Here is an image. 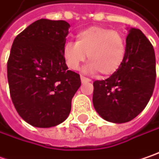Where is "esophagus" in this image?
Listing matches in <instances>:
<instances>
[{
  "instance_id": "esophagus-1",
  "label": "esophagus",
  "mask_w": 159,
  "mask_h": 159,
  "mask_svg": "<svg viewBox=\"0 0 159 159\" xmlns=\"http://www.w3.org/2000/svg\"><path fill=\"white\" fill-rule=\"evenodd\" d=\"M81 81H82V82H84V81H88V82H90V81H91V79L87 78V77L84 76V75H81Z\"/></svg>"
}]
</instances>
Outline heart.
Wrapping results in <instances>:
<instances>
[{
	"label": "heart",
	"mask_w": 159,
	"mask_h": 159,
	"mask_svg": "<svg viewBox=\"0 0 159 159\" xmlns=\"http://www.w3.org/2000/svg\"><path fill=\"white\" fill-rule=\"evenodd\" d=\"M87 71L102 75L114 74L121 66L125 54V42L118 32L101 26H90L76 35V43L67 42L63 48L66 65L76 70L86 59Z\"/></svg>",
	"instance_id": "1"
}]
</instances>
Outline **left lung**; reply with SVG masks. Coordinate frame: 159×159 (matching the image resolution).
<instances>
[{"label":"left lung","mask_w":159,"mask_h":159,"mask_svg":"<svg viewBox=\"0 0 159 159\" xmlns=\"http://www.w3.org/2000/svg\"><path fill=\"white\" fill-rule=\"evenodd\" d=\"M124 60L106 80L93 83L95 110L108 122L122 124L136 117L147 106L154 91V48L140 29L131 28Z\"/></svg>","instance_id":"1"}]
</instances>
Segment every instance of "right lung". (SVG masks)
<instances>
[{"label": "right lung", "mask_w": 159, "mask_h": 159, "mask_svg": "<svg viewBox=\"0 0 159 159\" xmlns=\"http://www.w3.org/2000/svg\"><path fill=\"white\" fill-rule=\"evenodd\" d=\"M70 25L42 18L14 40L7 63L11 100L18 115L33 126L49 128L66 120L81 85L63 55Z\"/></svg>", "instance_id": "right-lung-1"}]
</instances>
